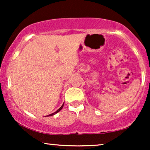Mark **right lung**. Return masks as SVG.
Returning <instances> with one entry per match:
<instances>
[{"label":"right lung","mask_w":150,"mask_h":150,"mask_svg":"<svg viewBox=\"0 0 150 150\" xmlns=\"http://www.w3.org/2000/svg\"><path fill=\"white\" fill-rule=\"evenodd\" d=\"M63 105H62V106H61V107H60V108H59V109L57 110V111H56V112H53V113H52V114H50V115H47V116H52V115H54V114H56V113H57V112H59V111H60V110H61V109H62V108H63Z\"/></svg>","instance_id":"add662e5"}]
</instances>
